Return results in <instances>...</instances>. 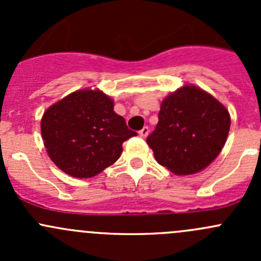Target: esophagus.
I'll list each match as a JSON object with an SVG mask.
<instances>
[{
    "mask_svg": "<svg viewBox=\"0 0 261 261\" xmlns=\"http://www.w3.org/2000/svg\"><path fill=\"white\" fill-rule=\"evenodd\" d=\"M147 134H149V127H147V126H144V127L139 131V135H140L141 138H146Z\"/></svg>",
    "mask_w": 261,
    "mask_h": 261,
    "instance_id": "34e87169",
    "label": "esophagus"
}]
</instances>
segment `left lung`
Masks as SVG:
<instances>
[{
	"mask_svg": "<svg viewBox=\"0 0 261 261\" xmlns=\"http://www.w3.org/2000/svg\"><path fill=\"white\" fill-rule=\"evenodd\" d=\"M230 123L228 111L217 99L186 86L163 101L159 122L146 143L160 165L178 175L193 174L220 154Z\"/></svg>",
	"mask_w": 261,
	"mask_h": 261,
	"instance_id": "obj_1",
	"label": "left lung"
}]
</instances>
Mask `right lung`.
<instances>
[{"mask_svg":"<svg viewBox=\"0 0 261 261\" xmlns=\"http://www.w3.org/2000/svg\"><path fill=\"white\" fill-rule=\"evenodd\" d=\"M41 135L50 159L75 178H91L114 164L122 144L136 136L114 102L99 91H77L44 112Z\"/></svg>","mask_w":261,"mask_h":261,"instance_id":"obj_1","label":"right lung"}]
</instances>
